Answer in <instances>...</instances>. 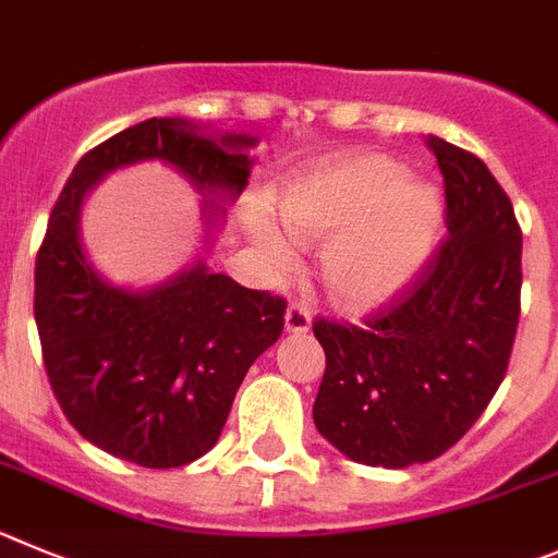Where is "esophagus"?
Returning <instances> with one entry per match:
<instances>
[{
	"label": "esophagus",
	"instance_id": "obj_1",
	"mask_svg": "<svg viewBox=\"0 0 558 558\" xmlns=\"http://www.w3.org/2000/svg\"><path fill=\"white\" fill-rule=\"evenodd\" d=\"M311 311L303 303H291L286 308V333H308Z\"/></svg>",
	"mask_w": 558,
	"mask_h": 558
}]
</instances>
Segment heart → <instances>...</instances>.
I'll use <instances>...</instances> for the list:
<instances>
[{
	"mask_svg": "<svg viewBox=\"0 0 558 558\" xmlns=\"http://www.w3.org/2000/svg\"><path fill=\"white\" fill-rule=\"evenodd\" d=\"M275 203L294 239H328L323 283L339 308L355 314L398 298L425 267L441 225L434 185L405 183V169L378 155L291 174ZM253 239L275 269L298 258L294 242L269 219H255Z\"/></svg>",
	"mask_w": 558,
	"mask_h": 558,
	"instance_id": "heart-1",
	"label": "heart"
}]
</instances>
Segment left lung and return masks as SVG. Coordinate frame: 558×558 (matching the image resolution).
<instances>
[{
	"instance_id": "1",
	"label": "left lung",
	"mask_w": 558,
	"mask_h": 558,
	"mask_svg": "<svg viewBox=\"0 0 558 558\" xmlns=\"http://www.w3.org/2000/svg\"><path fill=\"white\" fill-rule=\"evenodd\" d=\"M448 235L364 325L316 319V430L359 464L403 470L450 450L495 398L520 323L523 230L486 163L428 135Z\"/></svg>"
}]
</instances>
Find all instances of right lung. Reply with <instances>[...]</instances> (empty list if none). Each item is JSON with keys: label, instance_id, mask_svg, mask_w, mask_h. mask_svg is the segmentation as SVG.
<instances>
[{"label": "right lung", "instance_id": "obj_1", "mask_svg": "<svg viewBox=\"0 0 558 558\" xmlns=\"http://www.w3.org/2000/svg\"><path fill=\"white\" fill-rule=\"evenodd\" d=\"M253 135H203L185 119H147L80 158L35 258V325L69 423L133 464L169 470L217 445L244 375L283 330L286 300L244 289L203 260L155 289L110 286L80 244V205L108 172L163 160L197 192L235 199ZM208 222L225 214L205 205Z\"/></svg>", "mask_w": 558, "mask_h": 558}]
</instances>
